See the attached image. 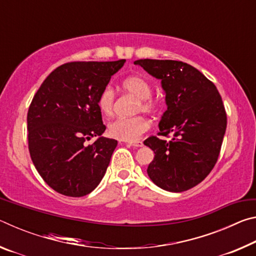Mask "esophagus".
<instances>
[{
	"label": "esophagus",
	"mask_w": 256,
	"mask_h": 256,
	"mask_svg": "<svg viewBox=\"0 0 256 256\" xmlns=\"http://www.w3.org/2000/svg\"><path fill=\"white\" fill-rule=\"evenodd\" d=\"M128 146H136V148H140V146H144L141 141H136V142H128Z\"/></svg>",
	"instance_id": "34e87169"
}]
</instances>
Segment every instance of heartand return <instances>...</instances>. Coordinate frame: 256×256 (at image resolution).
Listing matches in <instances>:
<instances>
[{"mask_svg": "<svg viewBox=\"0 0 256 256\" xmlns=\"http://www.w3.org/2000/svg\"><path fill=\"white\" fill-rule=\"evenodd\" d=\"M122 88L125 92L140 99L138 110L146 112H154L157 110V102L150 96L152 88L149 81L138 76H131L124 79ZM97 106L104 115L110 116L114 112L115 92L112 86H106L97 99ZM149 128V122L142 116L133 118H120L108 124V134L122 141H136Z\"/></svg>", "mask_w": 256, "mask_h": 256, "instance_id": "1", "label": "heart"}]
</instances>
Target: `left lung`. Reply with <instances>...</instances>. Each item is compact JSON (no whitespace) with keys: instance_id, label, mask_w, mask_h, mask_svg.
I'll use <instances>...</instances> for the list:
<instances>
[{"instance_id":"left-lung-1","label":"left lung","mask_w":256,"mask_h":256,"mask_svg":"<svg viewBox=\"0 0 256 256\" xmlns=\"http://www.w3.org/2000/svg\"><path fill=\"white\" fill-rule=\"evenodd\" d=\"M157 79L166 94L167 110L159 122V136L144 144L154 158L146 172L160 188L184 192L210 174L218 160L227 115L216 86L196 68L180 60H138L134 62Z\"/></svg>"}]
</instances>
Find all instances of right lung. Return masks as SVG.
Wrapping results in <instances>:
<instances>
[{
	"label": "right lung",
	"mask_w": 256,
	"mask_h": 256,
	"mask_svg": "<svg viewBox=\"0 0 256 256\" xmlns=\"http://www.w3.org/2000/svg\"><path fill=\"white\" fill-rule=\"evenodd\" d=\"M124 63H66L32 98L27 115L30 157L46 184L63 196H86L105 175L118 141L102 136L106 126L97 99ZM94 136L98 140L86 144Z\"/></svg>",
	"instance_id": "obj_1"
}]
</instances>
